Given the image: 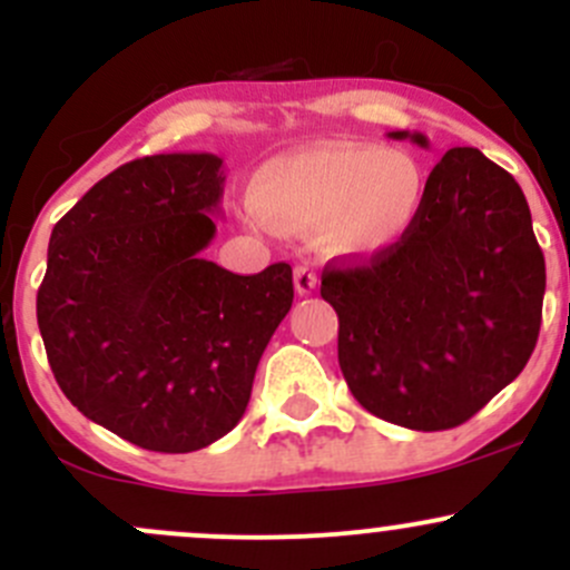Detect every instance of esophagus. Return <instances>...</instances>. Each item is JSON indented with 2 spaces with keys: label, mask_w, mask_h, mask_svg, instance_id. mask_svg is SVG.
I'll use <instances>...</instances> for the list:
<instances>
[{
  "label": "esophagus",
  "mask_w": 570,
  "mask_h": 570,
  "mask_svg": "<svg viewBox=\"0 0 570 570\" xmlns=\"http://www.w3.org/2000/svg\"><path fill=\"white\" fill-rule=\"evenodd\" d=\"M317 273L308 264H297L295 267V289L297 295H312L317 289Z\"/></svg>",
  "instance_id": "obj_1"
}]
</instances>
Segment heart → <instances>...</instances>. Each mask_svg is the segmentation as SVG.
Wrapping results in <instances>:
<instances>
[{"mask_svg":"<svg viewBox=\"0 0 570 570\" xmlns=\"http://www.w3.org/2000/svg\"><path fill=\"white\" fill-rule=\"evenodd\" d=\"M250 198L269 226L325 228L336 250L377 256L413 232L428 198V176L402 148L322 142L269 159L253 178Z\"/></svg>","mask_w":570,"mask_h":570,"instance_id":"b5f03b06","label":"heart"}]
</instances>
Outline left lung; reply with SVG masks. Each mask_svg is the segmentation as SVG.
<instances>
[{"instance_id": "8db88e82", "label": "left lung", "mask_w": 570, "mask_h": 570, "mask_svg": "<svg viewBox=\"0 0 570 570\" xmlns=\"http://www.w3.org/2000/svg\"><path fill=\"white\" fill-rule=\"evenodd\" d=\"M428 148L419 131H389ZM338 366L355 400L411 430H450L521 375L540 331L546 262L524 193L476 148L428 176L413 232L370 264L325 267Z\"/></svg>"}]
</instances>
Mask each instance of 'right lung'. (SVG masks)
Segmentation results:
<instances>
[{
	"label": "right lung",
	"instance_id": "1",
	"mask_svg": "<svg viewBox=\"0 0 570 570\" xmlns=\"http://www.w3.org/2000/svg\"><path fill=\"white\" fill-rule=\"evenodd\" d=\"M217 154L120 165L49 239L38 327L82 416L151 452H195L237 428L258 358L289 314L292 267L206 262L223 198Z\"/></svg>",
	"mask_w": 570,
	"mask_h": 570
}]
</instances>
